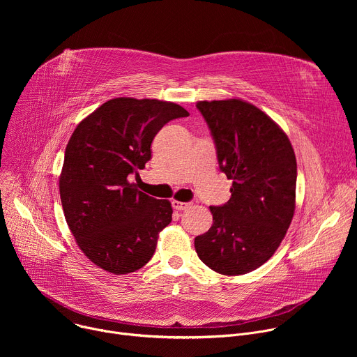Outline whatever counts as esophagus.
<instances>
[{
	"instance_id": "34e87169",
	"label": "esophagus",
	"mask_w": 357,
	"mask_h": 357,
	"mask_svg": "<svg viewBox=\"0 0 357 357\" xmlns=\"http://www.w3.org/2000/svg\"><path fill=\"white\" fill-rule=\"evenodd\" d=\"M190 206V203L188 202H179V200H172V208L176 211H185Z\"/></svg>"
}]
</instances>
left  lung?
Masks as SVG:
<instances>
[{
    "label": "left lung",
    "instance_id": "8db88e82",
    "mask_svg": "<svg viewBox=\"0 0 357 357\" xmlns=\"http://www.w3.org/2000/svg\"><path fill=\"white\" fill-rule=\"evenodd\" d=\"M216 145L231 197L211 206L212 227L195 238L199 259L223 275H241L271 259L295 212L296 160L287 134L240 98L197 101Z\"/></svg>",
    "mask_w": 357,
    "mask_h": 357
}]
</instances>
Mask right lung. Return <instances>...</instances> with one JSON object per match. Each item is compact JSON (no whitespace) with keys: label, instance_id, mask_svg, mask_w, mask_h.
<instances>
[{"label":"right lung","instance_id":"right-lung-1","mask_svg":"<svg viewBox=\"0 0 357 357\" xmlns=\"http://www.w3.org/2000/svg\"><path fill=\"white\" fill-rule=\"evenodd\" d=\"M188 116L171 101L117 97L73 131L59 178L62 208L77 245L100 268L128 274L154 256L172 220L171 202L138 190L128 175L145 168L157 132Z\"/></svg>","mask_w":357,"mask_h":357}]
</instances>
